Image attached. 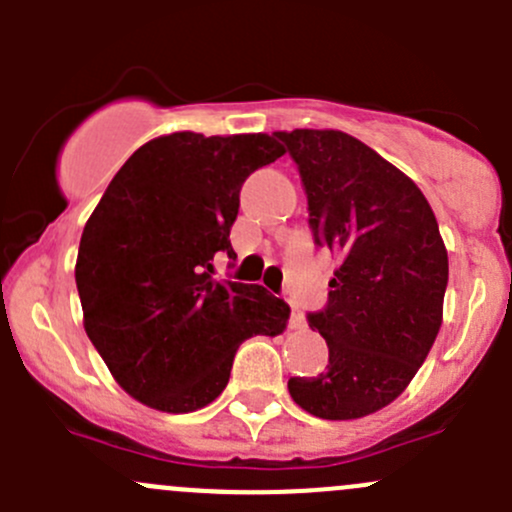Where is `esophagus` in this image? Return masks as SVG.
Listing matches in <instances>:
<instances>
[{
  "label": "esophagus",
  "instance_id": "esophagus-1",
  "mask_svg": "<svg viewBox=\"0 0 512 512\" xmlns=\"http://www.w3.org/2000/svg\"><path fill=\"white\" fill-rule=\"evenodd\" d=\"M289 329H304V314L294 307L292 314H289Z\"/></svg>",
  "mask_w": 512,
  "mask_h": 512
}]
</instances>
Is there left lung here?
<instances>
[{
	"mask_svg": "<svg viewBox=\"0 0 512 512\" xmlns=\"http://www.w3.org/2000/svg\"><path fill=\"white\" fill-rule=\"evenodd\" d=\"M275 138L297 163L314 245L339 255L327 304L307 314L329 364L287 389L312 416H369L409 386L441 329L448 255L436 215L414 180L349 133Z\"/></svg>",
	"mask_w": 512,
	"mask_h": 512,
	"instance_id": "1",
	"label": "left lung"
}]
</instances>
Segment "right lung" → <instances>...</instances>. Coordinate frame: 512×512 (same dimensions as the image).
I'll list each match as a JSON object with an SVG mask.
<instances>
[{
    "mask_svg": "<svg viewBox=\"0 0 512 512\" xmlns=\"http://www.w3.org/2000/svg\"><path fill=\"white\" fill-rule=\"evenodd\" d=\"M282 153L267 133L160 136L123 163L91 213L76 260L84 327L141 404L203 409L223 394L245 339L285 329V299L213 280V257H235L242 183Z\"/></svg>",
    "mask_w": 512,
    "mask_h": 512,
    "instance_id": "1",
    "label": "right lung"
}]
</instances>
